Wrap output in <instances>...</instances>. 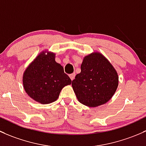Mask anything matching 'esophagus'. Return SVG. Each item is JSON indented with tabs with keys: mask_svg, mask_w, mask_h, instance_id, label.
Instances as JSON below:
<instances>
[{
	"mask_svg": "<svg viewBox=\"0 0 146 146\" xmlns=\"http://www.w3.org/2000/svg\"><path fill=\"white\" fill-rule=\"evenodd\" d=\"M70 79H71L72 81L74 80V77H75V74L72 73V74H70Z\"/></svg>",
	"mask_w": 146,
	"mask_h": 146,
	"instance_id": "obj_1",
	"label": "esophagus"
}]
</instances>
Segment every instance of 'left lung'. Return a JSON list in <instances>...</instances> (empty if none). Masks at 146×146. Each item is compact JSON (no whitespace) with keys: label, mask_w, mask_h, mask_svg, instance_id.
<instances>
[{"label":"left lung","mask_w":146,"mask_h":146,"mask_svg":"<svg viewBox=\"0 0 146 146\" xmlns=\"http://www.w3.org/2000/svg\"><path fill=\"white\" fill-rule=\"evenodd\" d=\"M118 83L113 66L101 53L94 52L84 57L81 72L76 75L72 86L81 103L94 108L110 100Z\"/></svg>","instance_id":"left-lung-1"}]
</instances>
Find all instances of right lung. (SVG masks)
<instances>
[{
	"label": "right lung",
	"instance_id": "1",
	"mask_svg": "<svg viewBox=\"0 0 146 146\" xmlns=\"http://www.w3.org/2000/svg\"><path fill=\"white\" fill-rule=\"evenodd\" d=\"M55 58L53 52L43 51L24 72L22 82L25 91L41 104L55 101L63 87L72 84L62 66L55 62Z\"/></svg>",
	"mask_w": 146,
	"mask_h": 146
}]
</instances>
